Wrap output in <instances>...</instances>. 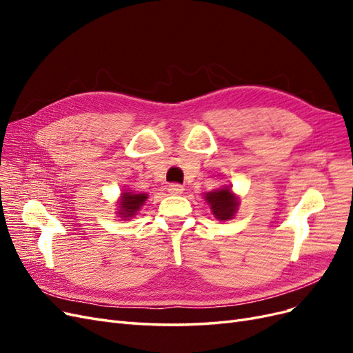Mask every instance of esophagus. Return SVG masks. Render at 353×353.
Masks as SVG:
<instances>
[{
    "instance_id": "34e87169",
    "label": "esophagus",
    "mask_w": 353,
    "mask_h": 353,
    "mask_svg": "<svg viewBox=\"0 0 353 353\" xmlns=\"http://www.w3.org/2000/svg\"><path fill=\"white\" fill-rule=\"evenodd\" d=\"M183 191H184V187L181 184H169V187H168V193L172 196L183 194Z\"/></svg>"
}]
</instances>
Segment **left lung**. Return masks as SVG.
Returning a JSON list of instances; mask_svg holds the SVG:
<instances>
[{"mask_svg":"<svg viewBox=\"0 0 353 353\" xmlns=\"http://www.w3.org/2000/svg\"><path fill=\"white\" fill-rule=\"evenodd\" d=\"M205 200L210 206L213 216L219 221L232 219L239 209V197L232 193L230 187H223L205 194Z\"/></svg>","mask_w":353,"mask_h":353,"instance_id":"1","label":"left lung"}]
</instances>
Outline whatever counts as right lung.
<instances>
[{"label":"right lung","instance_id":"add662e5","mask_svg":"<svg viewBox=\"0 0 353 353\" xmlns=\"http://www.w3.org/2000/svg\"><path fill=\"white\" fill-rule=\"evenodd\" d=\"M145 200L147 194L144 193L135 194L134 191H125L119 199V209H117V213H119L121 218H132L144 205Z\"/></svg>","mask_w":353,"mask_h":353}]
</instances>
